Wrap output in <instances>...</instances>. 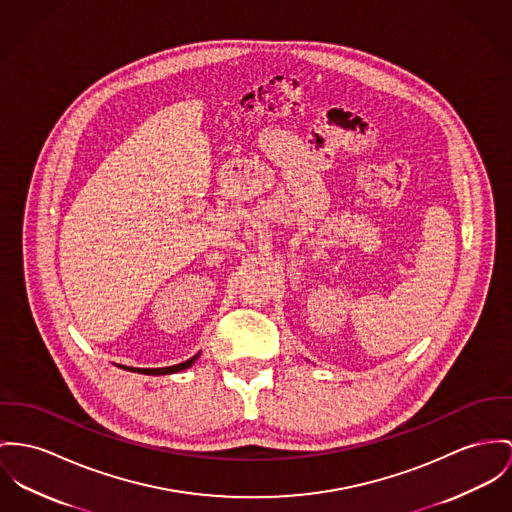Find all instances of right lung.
Here are the masks:
<instances>
[{
    "mask_svg": "<svg viewBox=\"0 0 512 512\" xmlns=\"http://www.w3.org/2000/svg\"><path fill=\"white\" fill-rule=\"evenodd\" d=\"M200 353L195 354L193 358H189V360H185V362H181V364H175V366H165V368H132V366H120V368H124V370H130V372H138V374H148V376H163V374H175V372H181V370H187V368H191L193 364H195V360H197Z\"/></svg>",
    "mask_w": 512,
    "mask_h": 512,
    "instance_id": "add662e5",
    "label": "right lung"
}]
</instances>
